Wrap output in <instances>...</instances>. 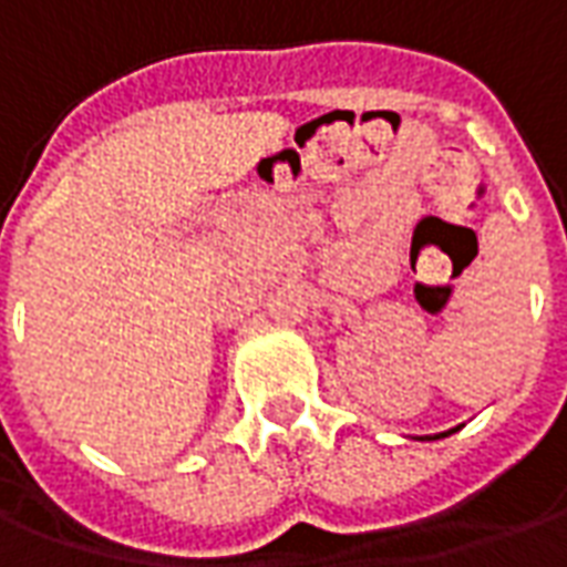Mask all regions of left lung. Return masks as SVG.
I'll return each mask as SVG.
<instances>
[{"instance_id":"8db88e82","label":"left lung","mask_w":567,"mask_h":567,"mask_svg":"<svg viewBox=\"0 0 567 567\" xmlns=\"http://www.w3.org/2000/svg\"><path fill=\"white\" fill-rule=\"evenodd\" d=\"M458 427H452V431H443V434H434V437H419V440H440V437H450V434H455Z\"/></svg>"}]
</instances>
